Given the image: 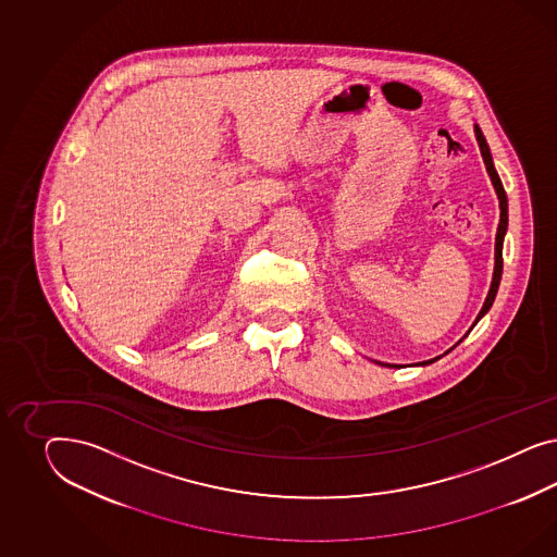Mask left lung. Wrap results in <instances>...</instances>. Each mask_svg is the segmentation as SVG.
Listing matches in <instances>:
<instances>
[{
    "label": "left lung",
    "instance_id": "1",
    "mask_svg": "<svg viewBox=\"0 0 557 557\" xmlns=\"http://www.w3.org/2000/svg\"><path fill=\"white\" fill-rule=\"evenodd\" d=\"M475 138H478L480 151H482L484 163H486V169H488L490 180H492L494 189H496V194H498V200H500V222H498V231H496V265H494V277H492V286H490L486 302H484L482 310H480V314H478V319H475V322H478L482 317H484V314H486V312H488L490 306H492L494 298H496L498 286H500V275H503V240H505L506 222H508V208H506L505 187H503V182H500V177H498V173H496V169H494L492 154H490L488 143H486V138L482 135V131H480V126H478V124H475ZM475 322H473V324H475ZM422 363H424V366H426V363H433V359H431V361H422Z\"/></svg>",
    "mask_w": 557,
    "mask_h": 557
}]
</instances>
